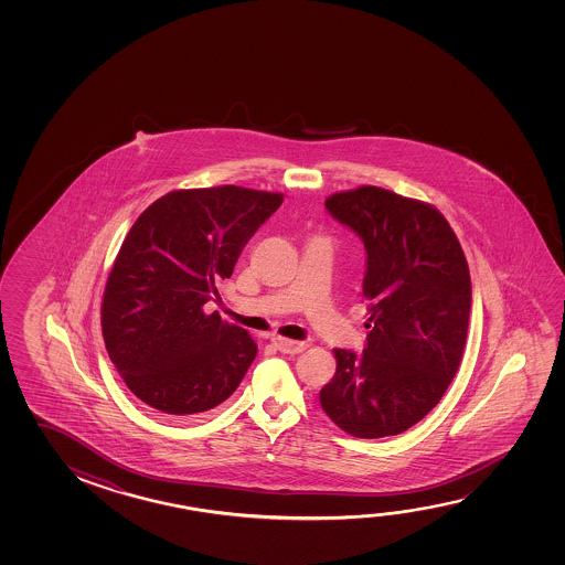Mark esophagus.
<instances>
[{
    "label": "esophagus",
    "instance_id": "1",
    "mask_svg": "<svg viewBox=\"0 0 565 565\" xmlns=\"http://www.w3.org/2000/svg\"><path fill=\"white\" fill-rule=\"evenodd\" d=\"M274 344L278 347L279 351L286 352V354H299L307 349V342L303 341H291V339H284V337H276Z\"/></svg>",
    "mask_w": 565,
    "mask_h": 565
}]
</instances>
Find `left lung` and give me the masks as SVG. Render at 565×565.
Segmentation results:
<instances>
[{
	"label": "left lung",
	"mask_w": 565,
	"mask_h": 565,
	"mask_svg": "<svg viewBox=\"0 0 565 565\" xmlns=\"http://www.w3.org/2000/svg\"><path fill=\"white\" fill-rule=\"evenodd\" d=\"M366 248V349H334L319 402L342 431L376 439L427 416L462 359L471 276L454 228L431 204L362 185L324 201Z\"/></svg>",
	"instance_id": "left-lung-1"
}]
</instances>
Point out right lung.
Listing matches in <instances>:
<instances>
[{
  "instance_id": "1",
  "label": "right lung",
  "mask_w": 565,
  "mask_h": 565,
  "mask_svg": "<svg viewBox=\"0 0 565 565\" xmlns=\"http://www.w3.org/2000/svg\"><path fill=\"white\" fill-rule=\"evenodd\" d=\"M281 201L236 185L171 191L121 242L104 289V342L131 394L159 416H199L238 388L258 347L204 303Z\"/></svg>"
}]
</instances>
